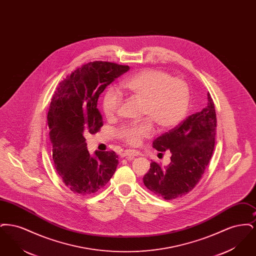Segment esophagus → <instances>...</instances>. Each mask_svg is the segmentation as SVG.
Here are the masks:
<instances>
[{
  "label": "esophagus",
  "mask_w": 256,
  "mask_h": 256,
  "mask_svg": "<svg viewBox=\"0 0 256 256\" xmlns=\"http://www.w3.org/2000/svg\"><path fill=\"white\" fill-rule=\"evenodd\" d=\"M137 154L134 150H126L122 154V158H134V156H136Z\"/></svg>",
  "instance_id": "esophagus-1"
}]
</instances>
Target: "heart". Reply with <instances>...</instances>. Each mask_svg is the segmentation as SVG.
<instances>
[{
	"label": "heart",
	"instance_id": "1",
	"mask_svg": "<svg viewBox=\"0 0 256 256\" xmlns=\"http://www.w3.org/2000/svg\"><path fill=\"white\" fill-rule=\"evenodd\" d=\"M126 94L142 100L141 115L148 119L130 124L119 130V138L130 146H138L142 139L154 132L152 122L160 130H169L185 117L189 104L186 82L156 69H144L126 78L120 84ZM122 97L108 89L104 97L102 108L108 118H113L119 110Z\"/></svg>",
	"mask_w": 256,
	"mask_h": 256
}]
</instances>
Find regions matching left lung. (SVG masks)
Instances as JSON below:
<instances>
[{
  "instance_id": "8db88e82",
  "label": "left lung",
  "mask_w": 256,
  "mask_h": 256,
  "mask_svg": "<svg viewBox=\"0 0 256 256\" xmlns=\"http://www.w3.org/2000/svg\"><path fill=\"white\" fill-rule=\"evenodd\" d=\"M217 128L214 102L207 93L206 106L188 116L168 132L158 137L152 146L158 152L170 150L167 166L150 163L143 178L146 188L165 200L186 195L202 178L211 159Z\"/></svg>"
}]
</instances>
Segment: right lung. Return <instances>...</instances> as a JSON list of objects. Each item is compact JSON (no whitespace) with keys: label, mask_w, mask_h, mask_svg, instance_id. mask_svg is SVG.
I'll use <instances>...</instances> for the list:
<instances>
[{"label":"right lung","mask_w":256,"mask_h":256,"mask_svg":"<svg viewBox=\"0 0 256 256\" xmlns=\"http://www.w3.org/2000/svg\"><path fill=\"white\" fill-rule=\"evenodd\" d=\"M130 70L106 61L89 62L74 71L58 87L48 112L52 161L62 182L74 194L91 195L106 186L115 172L114 152L87 150L86 136L102 126L98 100L106 87Z\"/></svg>","instance_id":"right-lung-1"}]
</instances>
